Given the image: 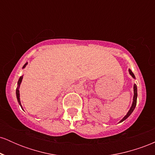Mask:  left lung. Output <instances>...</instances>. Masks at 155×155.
<instances>
[{
    "mask_svg": "<svg viewBox=\"0 0 155 155\" xmlns=\"http://www.w3.org/2000/svg\"><path fill=\"white\" fill-rule=\"evenodd\" d=\"M129 72H130V75L132 76L133 78H135V75H134V74H133V73L132 72V71L130 70V69H129ZM133 90H134V97H133V102L132 106H131L130 109L129 110V111L127 112V115H126V116L124 117V118L120 121V122H123L124 120H125L126 119H127V117H128L131 114H132V112L133 111V110H134L135 108H136V103H137V87H136V84H134V87H133Z\"/></svg>",
    "mask_w": 155,
    "mask_h": 155,
    "instance_id": "obj_1",
    "label": "left lung"
}]
</instances>
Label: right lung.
I'll use <instances>...</instances> for the list:
<instances>
[{
	"mask_svg": "<svg viewBox=\"0 0 155 155\" xmlns=\"http://www.w3.org/2000/svg\"><path fill=\"white\" fill-rule=\"evenodd\" d=\"M27 65V63L25 64L24 65H23V68L25 67V65ZM22 76H20V78L19 79V81H18V87H17V90H16V94H17V101H18V103L19 104V105L21 106V104H20V101H19V85H20L21 84V81H22Z\"/></svg>",
	"mask_w": 155,
	"mask_h": 155,
	"instance_id": "add662e5",
	"label": "right lung"
}]
</instances>
